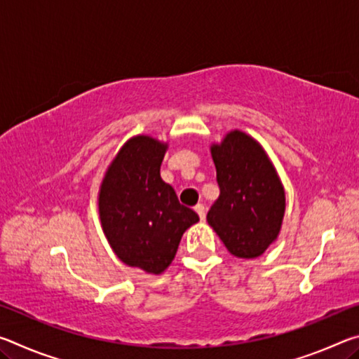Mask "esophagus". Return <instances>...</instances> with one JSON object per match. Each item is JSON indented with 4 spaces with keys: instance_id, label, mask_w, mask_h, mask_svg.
<instances>
[{
    "instance_id": "1",
    "label": "esophagus",
    "mask_w": 359,
    "mask_h": 359,
    "mask_svg": "<svg viewBox=\"0 0 359 359\" xmlns=\"http://www.w3.org/2000/svg\"><path fill=\"white\" fill-rule=\"evenodd\" d=\"M194 210H196V214L199 215V218H201V222H204L205 220V208H204V204H196L194 205Z\"/></svg>"
}]
</instances>
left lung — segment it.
I'll list each match as a JSON object with an SVG mask.
<instances>
[{
	"label": "left lung",
	"mask_w": 359,
	"mask_h": 359,
	"mask_svg": "<svg viewBox=\"0 0 359 359\" xmlns=\"http://www.w3.org/2000/svg\"><path fill=\"white\" fill-rule=\"evenodd\" d=\"M220 196L208 222L231 255L252 259L263 255L280 234L285 188L257 139L233 130L210 145Z\"/></svg>",
	"instance_id": "1"
}]
</instances>
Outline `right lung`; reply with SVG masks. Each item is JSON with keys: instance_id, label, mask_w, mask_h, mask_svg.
I'll list each match as a JSON object with an SVG mask.
<instances>
[{"instance_id": "1", "label": "right lung", "mask_w": 359, "mask_h": 359, "mask_svg": "<svg viewBox=\"0 0 359 359\" xmlns=\"http://www.w3.org/2000/svg\"><path fill=\"white\" fill-rule=\"evenodd\" d=\"M168 142L137 135L109 165L98 193L101 228L118 259L147 274H163L182 236L199 222L160 175Z\"/></svg>"}]
</instances>
